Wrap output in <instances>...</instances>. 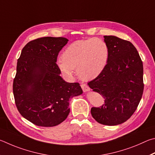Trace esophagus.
<instances>
[{
  "label": "esophagus",
  "mask_w": 155,
  "mask_h": 155,
  "mask_svg": "<svg viewBox=\"0 0 155 155\" xmlns=\"http://www.w3.org/2000/svg\"><path fill=\"white\" fill-rule=\"evenodd\" d=\"M81 87H82L84 92H87L90 91V87L87 84H81Z\"/></svg>",
  "instance_id": "34e87169"
}]
</instances>
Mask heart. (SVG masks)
<instances>
[{"label": "heart", "mask_w": 155, "mask_h": 155, "mask_svg": "<svg viewBox=\"0 0 155 155\" xmlns=\"http://www.w3.org/2000/svg\"><path fill=\"white\" fill-rule=\"evenodd\" d=\"M109 49L104 41L97 38L80 40L65 48L62 59L58 61L59 69L64 74L71 78L74 70L82 80L96 78L106 66Z\"/></svg>", "instance_id": "b5f03b06"}]
</instances>
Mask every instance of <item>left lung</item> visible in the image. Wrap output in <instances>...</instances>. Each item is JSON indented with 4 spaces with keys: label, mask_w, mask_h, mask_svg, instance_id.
<instances>
[{
    "label": "left lung",
    "mask_w": 155,
    "mask_h": 155,
    "mask_svg": "<svg viewBox=\"0 0 155 155\" xmlns=\"http://www.w3.org/2000/svg\"><path fill=\"white\" fill-rule=\"evenodd\" d=\"M109 57L104 70L88 83L105 99L100 107L91 108L99 123L117 125L134 114L143 91V63L136 48L129 41L104 36Z\"/></svg>",
    "instance_id": "1"
}]
</instances>
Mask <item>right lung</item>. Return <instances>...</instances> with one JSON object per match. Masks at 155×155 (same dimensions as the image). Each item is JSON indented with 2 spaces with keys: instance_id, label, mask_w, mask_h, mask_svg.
<instances>
[{
  "instance_id": "obj_1",
  "label": "right lung",
  "mask_w": 155,
  "mask_h": 155,
  "mask_svg": "<svg viewBox=\"0 0 155 155\" xmlns=\"http://www.w3.org/2000/svg\"><path fill=\"white\" fill-rule=\"evenodd\" d=\"M64 37H45L23 48L13 80L15 103L20 114L37 126L54 127L69 115V99L82 93L78 82L69 83L60 76L56 64Z\"/></svg>"
}]
</instances>
